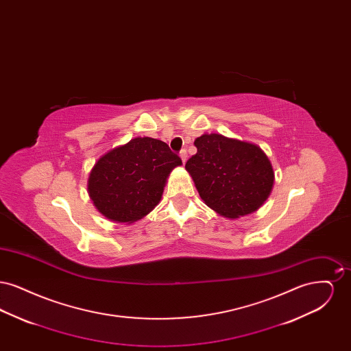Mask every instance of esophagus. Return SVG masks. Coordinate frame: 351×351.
Masks as SVG:
<instances>
[{
	"label": "esophagus",
	"mask_w": 351,
	"mask_h": 351,
	"mask_svg": "<svg viewBox=\"0 0 351 351\" xmlns=\"http://www.w3.org/2000/svg\"><path fill=\"white\" fill-rule=\"evenodd\" d=\"M179 156L182 158V162L185 163V160H186V158H188V154H186V151L182 150L180 152H179Z\"/></svg>",
	"instance_id": "esophagus-1"
}]
</instances>
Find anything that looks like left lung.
Returning a JSON list of instances; mask_svg holds the SVG:
<instances>
[{"label": "left lung", "instance_id": "1", "mask_svg": "<svg viewBox=\"0 0 351 351\" xmlns=\"http://www.w3.org/2000/svg\"><path fill=\"white\" fill-rule=\"evenodd\" d=\"M197 152L185 168L200 197L221 216L250 215L265 201L274 185V171L258 146L219 134H204L195 141Z\"/></svg>", "mask_w": 351, "mask_h": 351}]
</instances>
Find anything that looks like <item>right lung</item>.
<instances>
[{"label": "right lung", "instance_id": "add662e5", "mask_svg": "<svg viewBox=\"0 0 351 351\" xmlns=\"http://www.w3.org/2000/svg\"><path fill=\"white\" fill-rule=\"evenodd\" d=\"M180 165L167 143L134 138L99 159L89 175V196L105 217L130 223L158 205L169 172Z\"/></svg>", "mask_w": 351, "mask_h": 351}]
</instances>
